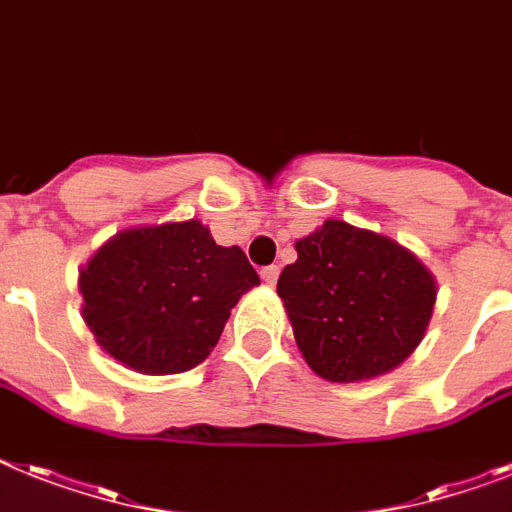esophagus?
Instances as JSON below:
<instances>
[{
	"mask_svg": "<svg viewBox=\"0 0 512 512\" xmlns=\"http://www.w3.org/2000/svg\"><path fill=\"white\" fill-rule=\"evenodd\" d=\"M260 276H263V281L268 286H273L278 281V265H268V268L260 270Z\"/></svg>",
	"mask_w": 512,
	"mask_h": 512,
	"instance_id": "1",
	"label": "esophagus"
}]
</instances>
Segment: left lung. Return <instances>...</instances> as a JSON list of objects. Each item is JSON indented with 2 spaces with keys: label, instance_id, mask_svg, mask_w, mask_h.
Instances as JSON below:
<instances>
[{
  "label": "left lung",
  "instance_id": "1",
  "mask_svg": "<svg viewBox=\"0 0 512 512\" xmlns=\"http://www.w3.org/2000/svg\"><path fill=\"white\" fill-rule=\"evenodd\" d=\"M297 263L276 292L305 363L326 381L355 384L402 365L423 342L436 278L392 236L328 218L294 242Z\"/></svg>",
  "mask_w": 512,
  "mask_h": 512
}]
</instances>
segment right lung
I'll use <instances>...</instances> for the list:
<instances>
[{"label": "right lung", "instance_id": "add662e5", "mask_svg": "<svg viewBox=\"0 0 512 512\" xmlns=\"http://www.w3.org/2000/svg\"><path fill=\"white\" fill-rule=\"evenodd\" d=\"M257 284L242 249L215 244L197 218L123 228L78 270L83 323L115 363L144 376L202 363Z\"/></svg>", "mask_w": 512, "mask_h": 512}]
</instances>
